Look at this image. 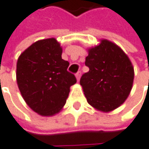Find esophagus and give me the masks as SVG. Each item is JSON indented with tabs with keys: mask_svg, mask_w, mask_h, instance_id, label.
<instances>
[{
	"mask_svg": "<svg viewBox=\"0 0 149 149\" xmlns=\"http://www.w3.org/2000/svg\"><path fill=\"white\" fill-rule=\"evenodd\" d=\"M76 77H77V81L80 79V77H81V72H77L76 73Z\"/></svg>",
	"mask_w": 149,
	"mask_h": 149,
	"instance_id": "esophagus-1",
	"label": "esophagus"
}]
</instances>
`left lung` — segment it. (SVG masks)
Wrapping results in <instances>:
<instances>
[{
  "instance_id": "8db88e82",
  "label": "left lung",
  "mask_w": 149,
  "mask_h": 149,
  "mask_svg": "<svg viewBox=\"0 0 149 149\" xmlns=\"http://www.w3.org/2000/svg\"><path fill=\"white\" fill-rule=\"evenodd\" d=\"M85 65L89 72L81 76L80 84L92 107L108 113L125 102L133 87L134 70L118 45L102 40L98 46L88 49Z\"/></svg>"
}]
</instances>
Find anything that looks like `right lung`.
<instances>
[{"instance_id": "1", "label": "right lung", "mask_w": 149, "mask_h": 149, "mask_svg": "<svg viewBox=\"0 0 149 149\" xmlns=\"http://www.w3.org/2000/svg\"><path fill=\"white\" fill-rule=\"evenodd\" d=\"M62 48L55 38L37 41L20 55L16 81L23 99L42 116L59 113L66 103L70 87L77 82L68 72L69 62L62 58Z\"/></svg>"}]
</instances>
